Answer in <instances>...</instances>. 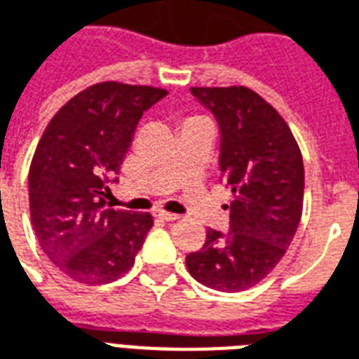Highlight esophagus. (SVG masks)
<instances>
[{
    "mask_svg": "<svg viewBox=\"0 0 359 359\" xmlns=\"http://www.w3.org/2000/svg\"><path fill=\"white\" fill-rule=\"evenodd\" d=\"M157 217L171 223V221H177V219H180V215H177V213H169V211H157Z\"/></svg>",
    "mask_w": 359,
    "mask_h": 359,
    "instance_id": "esophagus-1",
    "label": "esophagus"
}]
</instances>
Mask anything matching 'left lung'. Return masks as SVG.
<instances>
[{"instance_id":"8db88e82","label":"left lung","mask_w":359,"mask_h":359,"mask_svg":"<svg viewBox=\"0 0 359 359\" xmlns=\"http://www.w3.org/2000/svg\"><path fill=\"white\" fill-rule=\"evenodd\" d=\"M221 133V179L231 188L229 231L208 229L205 244L187 256L188 273L221 292L264 280L283 259L300 225L304 161L277 109L246 86L190 88Z\"/></svg>"}]
</instances>
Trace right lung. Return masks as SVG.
Listing matches in <instances>:
<instances>
[{
    "instance_id": "obj_1",
    "label": "right lung",
    "mask_w": 359,
    "mask_h": 359,
    "mask_svg": "<svg viewBox=\"0 0 359 359\" xmlns=\"http://www.w3.org/2000/svg\"><path fill=\"white\" fill-rule=\"evenodd\" d=\"M167 92L100 82L46 126L28 171L30 219L43 254L76 283L105 285L134 265L149 213L105 208L138 121Z\"/></svg>"
}]
</instances>
